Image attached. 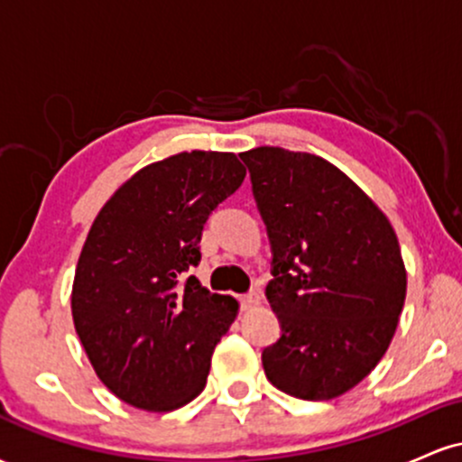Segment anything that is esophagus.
I'll return each instance as SVG.
<instances>
[{"mask_svg": "<svg viewBox=\"0 0 462 462\" xmlns=\"http://www.w3.org/2000/svg\"><path fill=\"white\" fill-rule=\"evenodd\" d=\"M258 304H261V291H258V289L247 291V293L241 298V309L243 310L254 309V306H258Z\"/></svg>", "mask_w": 462, "mask_h": 462, "instance_id": "obj_1", "label": "esophagus"}]
</instances>
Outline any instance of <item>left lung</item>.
<instances>
[{"mask_svg": "<svg viewBox=\"0 0 462 462\" xmlns=\"http://www.w3.org/2000/svg\"><path fill=\"white\" fill-rule=\"evenodd\" d=\"M249 169L269 243L264 289L280 338L263 349L275 389L332 400L367 378L404 309L406 269L383 210L334 164L304 152L256 147Z\"/></svg>", "mask_w": 462, "mask_h": 462, "instance_id": "obj_1", "label": "left lung"}]
</instances>
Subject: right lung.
<instances>
[{"label": "right lung", "instance_id": "right-lung-1", "mask_svg": "<svg viewBox=\"0 0 462 462\" xmlns=\"http://www.w3.org/2000/svg\"><path fill=\"white\" fill-rule=\"evenodd\" d=\"M243 178L235 153H178L141 169L93 221L73 323L95 374L125 404L173 411L204 391L238 304L180 278L199 264L201 230Z\"/></svg>", "mask_w": 462, "mask_h": 462}]
</instances>
